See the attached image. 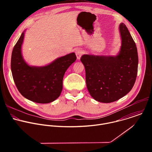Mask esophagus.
<instances>
[{"label": "esophagus", "mask_w": 152, "mask_h": 152, "mask_svg": "<svg viewBox=\"0 0 152 152\" xmlns=\"http://www.w3.org/2000/svg\"><path fill=\"white\" fill-rule=\"evenodd\" d=\"M75 53H76L77 59H80V57L82 56V54H83V52H82V50L80 49H77L76 50Z\"/></svg>", "instance_id": "obj_1"}]
</instances>
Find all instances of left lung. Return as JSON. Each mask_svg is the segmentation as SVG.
<instances>
[{
	"instance_id": "1",
	"label": "left lung",
	"mask_w": 152,
	"mask_h": 152,
	"mask_svg": "<svg viewBox=\"0 0 152 152\" xmlns=\"http://www.w3.org/2000/svg\"><path fill=\"white\" fill-rule=\"evenodd\" d=\"M121 39L117 55L85 54L80 61L85 69L86 83L91 97L102 103H111L132 90L138 73L137 48L127 28L121 23Z\"/></svg>"
}]
</instances>
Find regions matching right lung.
<instances>
[{
  "label": "right lung",
  "instance_id": "right-lung-1",
  "mask_svg": "<svg viewBox=\"0 0 152 152\" xmlns=\"http://www.w3.org/2000/svg\"><path fill=\"white\" fill-rule=\"evenodd\" d=\"M24 31L12 50L11 68L14 81L20 94L38 103H49L60 96L64 75L76 61L74 52L58 58L45 66H31L21 53Z\"/></svg>",
  "mask_w": 152,
  "mask_h": 152
}]
</instances>
